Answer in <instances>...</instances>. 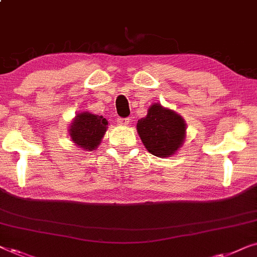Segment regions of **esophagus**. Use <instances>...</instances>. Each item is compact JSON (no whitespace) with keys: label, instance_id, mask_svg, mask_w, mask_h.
<instances>
[{"label":"esophagus","instance_id":"1","mask_svg":"<svg viewBox=\"0 0 257 257\" xmlns=\"http://www.w3.org/2000/svg\"><path fill=\"white\" fill-rule=\"evenodd\" d=\"M117 122H118V125H120V126H126L130 124V118H118Z\"/></svg>","mask_w":257,"mask_h":257}]
</instances>
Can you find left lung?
<instances>
[{"label": "left lung", "instance_id": "8db88e82", "mask_svg": "<svg viewBox=\"0 0 257 257\" xmlns=\"http://www.w3.org/2000/svg\"><path fill=\"white\" fill-rule=\"evenodd\" d=\"M185 119L170 107L153 103L145 118L137 122V132L150 153L159 158L174 156L186 139Z\"/></svg>", "mask_w": 257, "mask_h": 257}]
</instances>
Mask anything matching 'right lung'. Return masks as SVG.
<instances>
[{
	"label": "right lung",
	"mask_w": 257,
	"mask_h": 257,
	"mask_svg": "<svg viewBox=\"0 0 257 257\" xmlns=\"http://www.w3.org/2000/svg\"><path fill=\"white\" fill-rule=\"evenodd\" d=\"M108 121L103 115L83 111L77 113L69 125V136L73 144L84 151H96L106 132Z\"/></svg>",
	"instance_id": "right-lung-1"
}]
</instances>
